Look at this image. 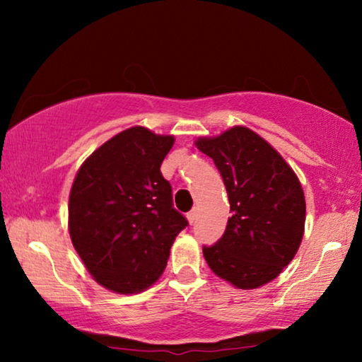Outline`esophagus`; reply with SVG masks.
<instances>
[{"mask_svg": "<svg viewBox=\"0 0 362 362\" xmlns=\"http://www.w3.org/2000/svg\"><path fill=\"white\" fill-rule=\"evenodd\" d=\"M196 209H192V211H189V212H187V221H189L191 222V224H192V222H194L196 221Z\"/></svg>", "mask_w": 362, "mask_h": 362, "instance_id": "obj_1", "label": "esophagus"}]
</instances>
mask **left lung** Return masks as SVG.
Returning <instances> with one entry per match:
<instances>
[{
	"label": "left lung",
	"instance_id": "1",
	"mask_svg": "<svg viewBox=\"0 0 362 362\" xmlns=\"http://www.w3.org/2000/svg\"><path fill=\"white\" fill-rule=\"evenodd\" d=\"M194 145L214 160L232 212L219 242L202 249L207 265L235 288H259L284 272L303 239L306 204L298 176L247 127L201 136Z\"/></svg>",
	"mask_w": 362,
	"mask_h": 362
}]
</instances>
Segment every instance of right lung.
Returning a JSON list of instances; mask_svg holds the SVG:
<instances>
[{
	"mask_svg": "<svg viewBox=\"0 0 362 362\" xmlns=\"http://www.w3.org/2000/svg\"><path fill=\"white\" fill-rule=\"evenodd\" d=\"M173 145V135L132 127L78 168L69 194V234L103 288L120 295L150 288L187 226L173 207L171 185L160 171Z\"/></svg>",
	"mask_w": 362,
	"mask_h": 362,
	"instance_id": "add662e5",
	"label": "right lung"
}]
</instances>
